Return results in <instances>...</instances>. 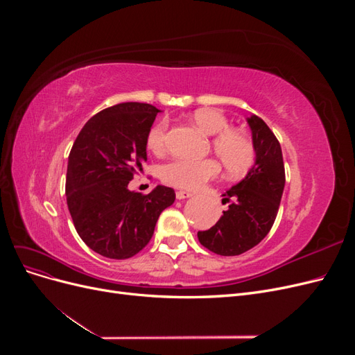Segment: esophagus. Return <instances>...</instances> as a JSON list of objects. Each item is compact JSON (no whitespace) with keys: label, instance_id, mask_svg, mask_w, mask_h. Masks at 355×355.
I'll return each mask as SVG.
<instances>
[{"label":"esophagus","instance_id":"esophagus-1","mask_svg":"<svg viewBox=\"0 0 355 355\" xmlns=\"http://www.w3.org/2000/svg\"><path fill=\"white\" fill-rule=\"evenodd\" d=\"M189 197H192V194H191L189 191H184V189L176 191V198H178V200H187V198H189Z\"/></svg>","mask_w":355,"mask_h":355}]
</instances>
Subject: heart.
Here are the masks:
<instances>
[{
	"mask_svg": "<svg viewBox=\"0 0 355 355\" xmlns=\"http://www.w3.org/2000/svg\"><path fill=\"white\" fill-rule=\"evenodd\" d=\"M204 133L214 136L213 153L218 155L225 170L231 175H240L249 168L254 159V146L245 135L230 130L231 124L222 112L214 110L198 111L192 116ZM146 145L154 154H163L168 146V123L166 120L154 124L146 136ZM219 175V164L214 159H194L175 157L159 167V178L168 185L185 189H196Z\"/></svg>",
	"mask_w": 355,
	"mask_h": 355,
	"instance_id": "obj_1",
	"label": "heart"
}]
</instances>
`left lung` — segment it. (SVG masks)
Segmentation results:
<instances>
[{
	"label": "left lung",
	"instance_id": "8db88e82",
	"mask_svg": "<svg viewBox=\"0 0 355 355\" xmlns=\"http://www.w3.org/2000/svg\"><path fill=\"white\" fill-rule=\"evenodd\" d=\"M256 153L245 178L223 194L230 202L214 227L198 231V241L220 256H237L259 244L272 228L286 184L280 142L262 118H247Z\"/></svg>",
	"mask_w": 355,
	"mask_h": 355
}]
</instances>
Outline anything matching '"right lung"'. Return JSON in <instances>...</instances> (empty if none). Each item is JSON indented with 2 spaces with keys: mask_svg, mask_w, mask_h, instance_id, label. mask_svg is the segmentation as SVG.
<instances>
[{
  "mask_svg": "<svg viewBox=\"0 0 355 355\" xmlns=\"http://www.w3.org/2000/svg\"><path fill=\"white\" fill-rule=\"evenodd\" d=\"M159 110L125 102L92 116L68 158L67 202L81 240L110 259H128L151 240L175 191L158 185L149 194L128 191L146 161V136Z\"/></svg>",
  "mask_w": 355,
  "mask_h": 355,
  "instance_id": "obj_1",
  "label": "right lung"
}]
</instances>
